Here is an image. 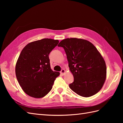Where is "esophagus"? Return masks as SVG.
<instances>
[{"instance_id":"obj_1","label":"esophagus","mask_w":123,"mask_h":123,"mask_svg":"<svg viewBox=\"0 0 123 123\" xmlns=\"http://www.w3.org/2000/svg\"><path fill=\"white\" fill-rule=\"evenodd\" d=\"M62 75H64L65 74V70L64 69H62V70L61 71V72H60Z\"/></svg>"}]
</instances>
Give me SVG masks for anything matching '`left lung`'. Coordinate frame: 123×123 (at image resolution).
<instances>
[{"mask_svg":"<svg viewBox=\"0 0 123 123\" xmlns=\"http://www.w3.org/2000/svg\"><path fill=\"white\" fill-rule=\"evenodd\" d=\"M58 47L64 49L74 77L70 88L85 98L97 93L105 81L107 68L95 47L88 40L76 38L63 39Z\"/></svg>","mask_w":123,"mask_h":123,"instance_id":"1","label":"left lung"}]
</instances>
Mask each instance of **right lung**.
<instances>
[{"label":"right lung","instance_id":"obj_1","mask_svg":"<svg viewBox=\"0 0 123 123\" xmlns=\"http://www.w3.org/2000/svg\"><path fill=\"white\" fill-rule=\"evenodd\" d=\"M59 43L58 40L43 38L28 43L17 60V80L24 91L35 98L47 95L52 88L59 73L50 67L49 55Z\"/></svg>","mask_w":123,"mask_h":123}]
</instances>
